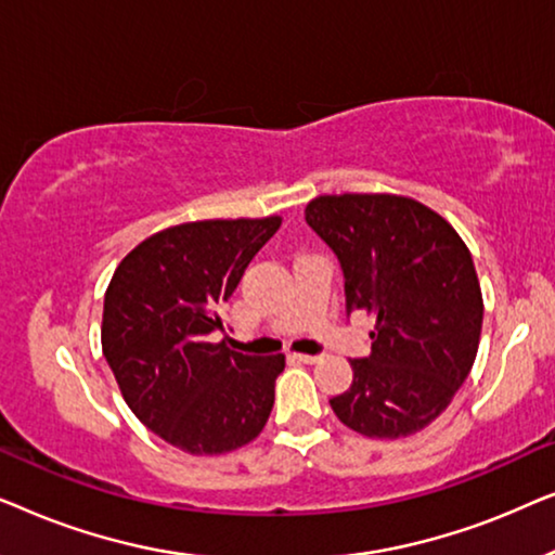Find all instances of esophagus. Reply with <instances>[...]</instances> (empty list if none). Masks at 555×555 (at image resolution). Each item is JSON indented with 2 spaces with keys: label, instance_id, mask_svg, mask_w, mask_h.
I'll use <instances>...</instances> for the list:
<instances>
[{
  "label": "esophagus",
  "instance_id": "1",
  "mask_svg": "<svg viewBox=\"0 0 555 555\" xmlns=\"http://www.w3.org/2000/svg\"><path fill=\"white\" fill-rule=\"evenodd\" d=\"M293 359L300 361V363H315V361H321V356H313V353H293Z\"/></svg>",
  "mask_w": 555,
  "mask_h": 555
}]
</instances>
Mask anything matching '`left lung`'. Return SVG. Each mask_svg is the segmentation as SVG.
Wrapping results in <instances>:
<instances>
[{
    "label": "left lung",
    "mask_w": 555,
    "mask_h": 555,
    "mask_svg": "<svg viewBox=\"0 0 555 555\" xmlns=\"http://www.w3.org/2000/svg\"><path fill=\"white\" fill-rule=\"evenodd\" d=\"M306 222L338 255L348 310L374 315L369 359L331 399L369 439L412 437L450 406L473 369L482 291L457 230L401 194H321Z\"/></svg>",
    "instance_id": "obj_1"
}]
</instances>
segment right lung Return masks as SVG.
Masks as SVG:
<instances>
[{
    "label": "right lung",
    "mask_w": 555,
    "mask_h": 555,
    "mask_svg": "<svg viewBox=\"0 0 555 555\" xmlns=\"http://www.w3.org/2000/svg\"><path fill=\"white\" fill-rule=\"evenodd\" d=\"M283 217L166 227L128 253L103 302L101 344L131 412L181 452L227 454L260 435L285 353L232 351L222 306Z\"/></svg>",
    "instance_id": "right-lung-1"
}]
</instances>
